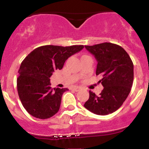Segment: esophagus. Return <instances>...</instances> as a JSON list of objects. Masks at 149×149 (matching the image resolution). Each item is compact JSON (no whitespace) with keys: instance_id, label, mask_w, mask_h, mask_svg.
<instances>
[{"instance_id":"esophagus-1","label":"esophagus","mask_w":149,"mask_h":149,"mask_svg":"<svg viewBox=\"0 0 149 149\" xmlns=\"http://www.w3.org/2000/svg\"><path fill=\"white\" fill-rule=\"evenodd\" d=\"M72 89H73V91H79V90L81 89V87H79V86H75V87H73V88H72Z\"/></svg>"}]
</instances>
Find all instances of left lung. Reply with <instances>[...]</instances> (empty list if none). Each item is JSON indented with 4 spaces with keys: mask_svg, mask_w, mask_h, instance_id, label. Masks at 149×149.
Returning <instances> with one entry per match:
<instances>
[{
    "mask_svg": "<svg viewBox=\"0 0 149 149\" xmlns=\"http://www.w3.org/2000/svg\"><path fill=\"white\" fill-rule=\"evenodd\" d=\"M85 47L97 60L96 75L102 76L99 82L104 88L99 96L89 91L84 107L96 115H109L120 107L131 90L133 63L127 52L118 45L104 42Z\"/></svg>",
    "mask_w": 149,
    "mask_h": 149,
    "instance_id": "left-lung-1",
    "label": "left lung"
}]
</instances>
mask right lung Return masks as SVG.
I'll return each instance as SVG.
<instances>
[{
  "label": "right lung",
  "instance_id": "add662e5",
  "mask_svg": "<svg viewBox=\"0 0 149 149\" xmlns=\"http://www.w3.org/2000/svg\"><path fill=\"white\" fill-rule=\"evenodd\" d=\"M84 45H45L30 52L22 61L17 79V91L22 105L33 117L47 119L58 112L67 88H52L49 78L61 70L65 61Z\"/></svg>",
  "mask_w": 149,
  "mask_h": 149
}]
</instances>
